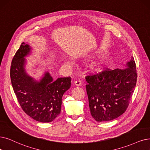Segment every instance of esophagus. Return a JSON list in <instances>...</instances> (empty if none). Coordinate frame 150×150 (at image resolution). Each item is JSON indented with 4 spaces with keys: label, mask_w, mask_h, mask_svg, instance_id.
I'll use <instances>...</instances> for the list:
<instances>
[{
    "label": "esophagus",
    "mask_w": 150,
    "mask_h": 150,
    "mask_svg": "<svg viewBox=\"0 0 150 150\" xmlns=\"http://www.w3.org/2000/svg\"><path fill=\"white\" fill-rule=\"evenodd\" d=\"M74 84L76 86H80L81 85V82L80 81H76L74 82Z\"/></svg>",
    "instance_id": "esophagus-1"
}]
</instances>
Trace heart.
I'll return each instance as SVG.
<instances>
[{
  "label": "heart",
  "instance_id": "b5f03b06",
  "mask_svg": "<svg viewBox=\"0 0 150 150\" xmlns=\"http://www.w3.org/2000/svg\"><path fill=\"white\" fill-rule=\"evenodd\" d=\"M105 63V60L103 58H99L92 62L91 64V68L94 71H99L103 68Z\"/></svg>",
  "mask_w": 150,
  "mask_h": 150
}]
</instances>
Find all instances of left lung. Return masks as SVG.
<instances>
[{
  "instance_id": "obj_1",
  "label": "left lung",
  "mask_w": 150,
  "mask_h": 150,
  "mask_svg": "<svg viewBox=\"0 0 150 150\" xmlns=\"http://www.w3.org/2000/svg\"><path fill=\"white\" fill-rule=\"evenodd\" d=\"M125 67L124 69H107L86 77L89 108L95 121L113 120L127 108L137 78L132 57Z\"/></svg>"
}]
</instances>
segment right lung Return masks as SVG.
Listing matches in <instances>:
<instances>
[{
	"mask_svg": "<svg viewBox=\"0 0 150 150\" xmlns=\"http://www.w3.org/2000/svg\"><path fill=\"white\" fill-rule=\"evenodd\" d=\"M31 47L23 42L11 62L10 78L14 92L23 110L34 120L41 122L53 121L61 112L64 93L71 87V77L53 81L49 71L39 80L26 71V57Z\"/></svg>",
	"mask_w": 150,
	"mask_h": 150,
	"instance_id": "obj_1",
	"label": "right lung"
}]
</instances>
